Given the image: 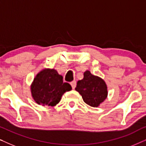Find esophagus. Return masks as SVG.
Masks as SVG:
<instances>
[{"instance_id":"1","label":"esophagus","mask_w":146,"mask_h":146,"mask_svg":"<svg viewBox=\"0 0 146 146\" xmlns=\"http://www.w3.org/2000/svg\"><path fill=\"white\" fill-rule=\"evenodd\" d=\"M70 84H71V86H72V88L73 89H74L75 88H76V82L75 80L71 82Z\"/></svg>"}]
</instances>
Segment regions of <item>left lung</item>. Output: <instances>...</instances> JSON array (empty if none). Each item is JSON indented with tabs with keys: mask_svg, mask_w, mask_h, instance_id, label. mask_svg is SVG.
<instances>
[{
	"mask_svg": "<svg viewBox=\"0 0 146 146\" xmlns=\"http://www.w3.org/2000/svg\"><path fill=\"white\" fill-rule=\"evenodd\" d=\"M75 90L82 96L84 102L92 107H98L108 96L105 82L88 70L84 73L82 80L78 81Z\"/></svg>",
	"mask_w": 146,
	"mask_h": 146,
	"instance_id": "left-lung-1",
	"label": "left lung"
}]
</instances>
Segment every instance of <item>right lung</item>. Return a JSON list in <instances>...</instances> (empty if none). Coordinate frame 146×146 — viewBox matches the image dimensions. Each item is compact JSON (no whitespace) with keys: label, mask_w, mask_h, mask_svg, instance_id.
I'll use <instances>...</instances> for the list:
<instances>
[{"label":"right lung","mask_w":146,"mask_h":146,"mask_svg":"<svg viewBox=\"0 0 146 146\" xmlns=\"http://www.w3.org/2000/svg\"><path fill=\"white\" fill-rule=\"evenodd\" d=\"M71 90L70 84L63 82L62 76L54 69H44L40 72L31 85L33 99L44 106L56 105L64 94Z\"/></svg>","instance_id":"add662e5"}]
</instances>
